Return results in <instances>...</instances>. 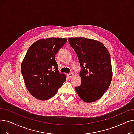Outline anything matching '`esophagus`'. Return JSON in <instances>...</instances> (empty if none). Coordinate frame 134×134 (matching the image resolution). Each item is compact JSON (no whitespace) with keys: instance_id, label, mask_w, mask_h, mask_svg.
I'll return each instance as SVG.
<instances>
[{"instance_id":"34e87169","label":"esophagus","mask_w":134,"mask_h":134,"mask_svg":"<svg viewBox=\"0 0 134 134\" xmlns=\"http://www.w3.org/2000/svg\"><path fill=\"white\" fill-rule=\"evenodd\" d=\"M67 75H68V77L69 79H71V78L73 76V73H70L68 74Z\"/></svg>"}]
</instances>
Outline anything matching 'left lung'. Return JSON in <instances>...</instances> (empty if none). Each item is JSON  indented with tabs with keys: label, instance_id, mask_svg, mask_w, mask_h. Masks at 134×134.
<instances>
[{
	"label": "left lung",
	"instance_id": "left-lung-1",
	"mask_svg": "<svg viewBox=\"0 0 134 134\" xmlns=\"http://www.w3.org/2000/svg\"><path fill=\"white\" fill-rule=\"evenodd\" d=\"M69 44L78 56L81 71L80 85L75 87L81 100L92 102L108 89L112 78L111 60L103 44L85 38H70Z\"/></svg>",
	"mask_w": 134,
	"mask_h": 134
}]
</instances>
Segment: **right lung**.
Here are the masks:
<instances>
[{
	"mask_svg": "<svg viewBox=\"0 0 134 134\" xmlns=\"http://www.w3.org/2000/svg\"><path fill=\"white\" fill-rule=\"evenodd\" d=\"M66 43L65 38L40 39L27 52L21 72L28 90L38 100L49 99L66 81L65 75L58 70L55 56Z\"/></svg>",
	"mask_w": 134,
	"mask_h": 134,
	"instance_id": "obj_1",
	"label": "right lung"
}]
</instances>
